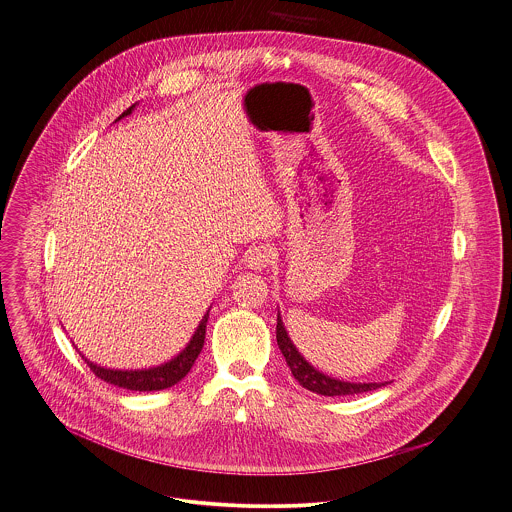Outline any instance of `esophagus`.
Listing matches in <instances>:
<instances>
[{
	"mask_svg": "<svg viewBox=\"0 0 512 512\" xmlns=\"http://www.w3.org/2000/svg\"><path fill=\"white\" fill-rule=\"evenodd\" d=\"M275 249L269 245V243H261V245H255L247 251L245 255V261H247V267L253 269V271H263L267 269L269 265L275 263Z\"/></svg>",
	"mask_w": 512,
	"mask_h": 512,
	"instance_id": "esophagus-1",
	"label": "esophagus"
}]
</instances>
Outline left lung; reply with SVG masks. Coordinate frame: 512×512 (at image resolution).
<instances>
[{
	"instance_id": "1",
	"label": "left lung",
	"mask_w": 512,
	"mask_h": 512,
	"mask_svg": "<svg viewBox=\"0 0 512 512\" xmlns=\"http://www.w3.org/2000/svg\"><path fill=\"white\" fill-rule=\"evenodd\" d=\"M277 343L279 349L286 359V365L290 367L294 379L308 391L316 393V395H324V397H345V395H357V393H367V391H375L385 387L387 383H345L332 379L320 371H316L294 347V343L288 338L286 330H284L281 314L277 316Z\"/></svg>"
}]
</instances>
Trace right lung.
<instances>
[{"instance_id": "1", "label": "right lung", "mask_w": 512, "mask_h": 512, "mask_svg": "<svg viewBox=\"0 0 512 512\" xmlns=\"http://www.w3.org/2000/svg\"><path fill=\"white\" fill-rule=\"evenodd\" d=\"M135 106L127 108L123 114L119 115L117 119L125 117V115L131 114ZM115 119V121H117ZM210 312V310H208ZM208 312L206 316L202 318L200 326L196 328L194 336L190 343L172 359L169 363L161 365V367H153V369H143V371H117V369H106V367H100V365H94L92 361L84 359L86 365L90 367V371L106 381V383H112L117 385L121 389H127V391H163V389H169L172 385H176L180 379H184L188 375V371L192 369L196 357L200 355L202 347H204V338H206V322H208Z\"/></svg>"}]
</instances>
